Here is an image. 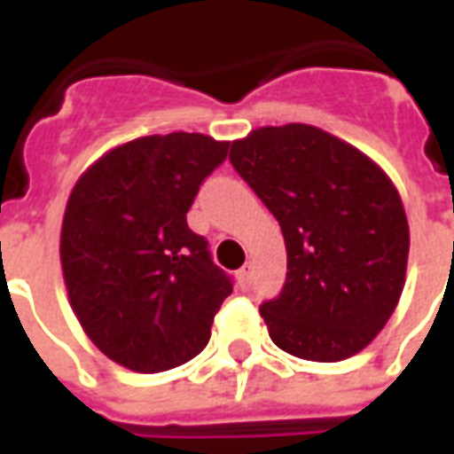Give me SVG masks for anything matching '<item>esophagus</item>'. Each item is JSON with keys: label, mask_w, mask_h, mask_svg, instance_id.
<instances>
[{"label": "esophagus", "mask_w": 454, "mask_h": 454, "mask_svg": "<svg viewBox=\"0 0 454 454\" xmlns=\"http://www.w3.org/2000/svg\"><path fill=\"white\" fill-rule=\"evenodd\" d=\"M238 278H240V284H243V286H250V281H253V267H250V264L243 267V270L238 271Z\"/></svg>", "instance_id": "34e87169"}]
</instances>
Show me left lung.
Wrapping results in <instances>:
<instances>
[{"instance_id":"8db88e82","label":"left lung","mask_w":454,"mask_h":454,"mask_svg":"<svg viewBox=\"0 0 454 454\" xmlns=\"http://www.w3.org/2000/svg\"><path fill=\"white\" fill-rule=\"evenodd\" d=\"M231 163L286 243V284L260 305L271 341L320 364L364 351L404 288L409 223L395 183L364 151L301 122L236 139Z\"/></svg>"}]
</instances>
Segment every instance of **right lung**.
<instances>
[{
  "label": "right lung",
  "instance_id": "add662e5",
  "mask_svg": "<svg viewBox=\"0 0 454 454\" xmlns=\"http://www.w3.org/2000/svg\"><path fill=\"white\" fill-rule=\"evenodd\" d=\"M228 156L207 134L139 137L76 180L59 236L69 303L103 354L134 372L187 364L207 347L233 284L187 211Z\"/></svg>",
  "mask_w": 454,
  "mask_h": 454
}]
</instances>
